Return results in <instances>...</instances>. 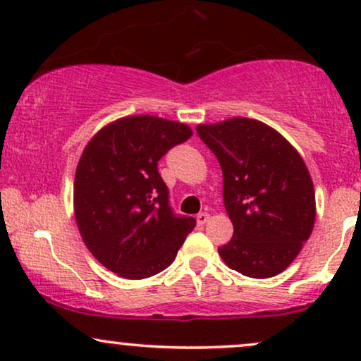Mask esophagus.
<instances>
[{"label": "esophagus", "mask_w": 361, "mask_h": 361, "mask_svg": "<svg viewBox=\"0 0 361 361\" xmlns=\"http://www.w3.org/2000/svg\"><path fill=\"white\" fill-rule=\"evenodd\" d=\"M209 219H210L209 214H207V212H200V214L197 215V224H198V226H204V224L209 222Z\"/></svg>", "instance_id": "34e87169"}]
</instances>
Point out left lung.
I'll return each mask as SVG.
<instances>
[{"label":"left lung","instance_id":"1","mask_svg":"<svg viewBox=\"0 0 361 361\" xmlns=\"http://www.w3.org/2000/svg\"><path fill=\"white\" fill-rule=\"evenodd\" d=\"M197 134L221 164L224 205L234 226L219 255L251 279L279 275L297 258L316 221L307 166L287 139L258 120L198 126Z\"/></svg>","mask_w":361,"mask_h":361}]
</instances>
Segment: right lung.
Instances as JSON below:
<instances>
[{
    "instance_id": "right-lung-1",
    "label": "right lung",
    "mask_w": 361,
    "mask_h": 361,
    "mask_svg": "<svg viewBox=\"0 0 361 361\" xmlns=\"http://www.w3.org/2000/svg\"><path fill=\"white\" fill-rule=\"evenodd\" d=\"M192 128L151 115L115 120L82 151L74 215L82 241L105 268L128 280L168 268L195 219L175 214L157 161Z\"/></svg>"
}]
</instances>
